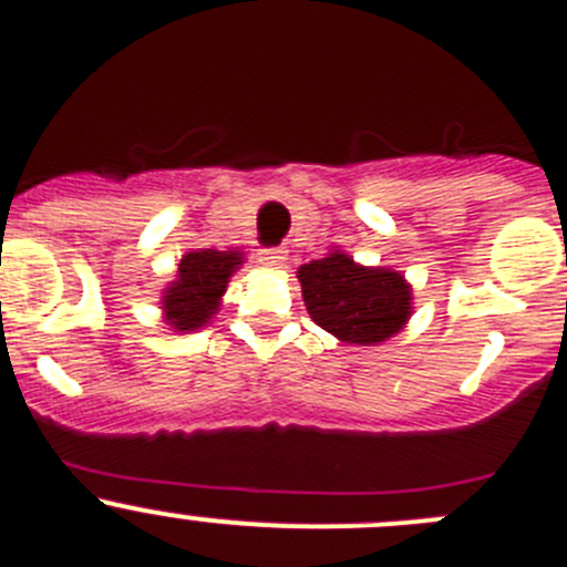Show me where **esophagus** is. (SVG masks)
Returning <instances> with one entry per match:
<instances>
[{
    "instance_id": "34e87169",
    "label": "esophagus",
    "mask_w": 567,
    "mask_h": 567,
    "mask_svg": "<svg viewBox=\"0 0 567 567\" xmlns=\"http://www.w3.org/2000/svg\"><path fill=\"white\" fill-rule=\"evenodd\" d=\"M258 261H261L264 267H284L287 250H284V247H264V250H258Z\"/></svg>"
}]
</instances>
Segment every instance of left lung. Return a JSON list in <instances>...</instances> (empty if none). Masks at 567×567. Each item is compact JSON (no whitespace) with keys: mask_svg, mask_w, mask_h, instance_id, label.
<instances>
[{"mask_svg":"<svg viewBox=\"0 0 567 567\" xmlns=\"http://www.w3.org/2000/svg\"><path fill=\"white\" fill-rule=\"evenodd\" d=\"M311 320L348 344H379L395 337L412 315V289L401 272L361 267L348 252L298 269Z\"/></svg>","mask_w":567,"mask_h":567,"instance_id":"left-lung-1","label":"left lung"}]
</instances>
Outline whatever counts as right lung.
Instances as JSON below:
<instances>
[{
	"label": "right lung",
	"instance_id": "1",
	"mask_svg": "<svg viewBox=\"0 0 567 567\" xmlns=\"http://www.w3.org/2000/svg\"><path fill=\"white\" fill-rule=\"evenodd\" d=\"M239 250H194L177 264V280L164 289V317L175 331H197L219 309L230 275L239 269Z\"/></svg>",
	"mask_w": 567,
	"mask_h": 567
}]
</instances>
